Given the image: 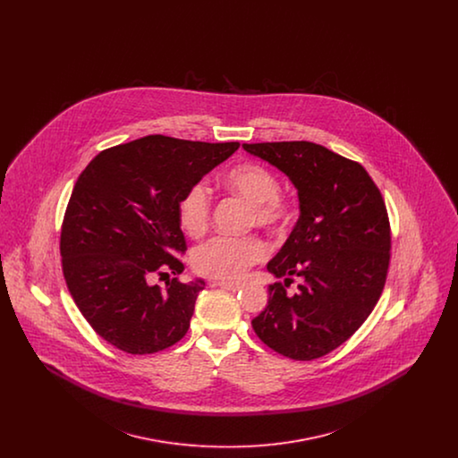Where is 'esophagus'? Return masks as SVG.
<instances>
[{"label": "esophagus", "instance_id": "34e87169", "mask_svg": "<svg viewBox=\"0 0 458 458\" xmlns=\"http://www.w3.org/2000/svg\"><path fill=\"white\" fill-rule=\"evenodd\" d=\"M215 284L225 288V290H230V292H237V290H240V284H233V282H215Z\"/></svg>", "mask_w": 458, "mask_h": 458}]
</instances>
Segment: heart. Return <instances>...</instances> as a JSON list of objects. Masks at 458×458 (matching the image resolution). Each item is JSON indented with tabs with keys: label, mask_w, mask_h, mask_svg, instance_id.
<instances>
[{
	"label": "heart",
	"mask_w": 458,
	"mask_h": 458,
	"mask_svg": "<svg viewBox=\"0 0 458 458\" xmlns=\"http://www.w3.org/2000/svg\"><path fill=\"white\" fill-rule=\"evenodd\" d=\"M221 183L233 194L243 197L252 206L250 223L262 228L282 230L290 219V208L280 196L276 176L256 161H245L221 174ZM180 228L191 235H202L211 219V196L204 183L191 185L178 200ZM267 256V245L258 237H215L192 252V266L197 273L218 278L235 280L247 267L261 262Z\"/></svg>",
	"instance_id": "b5f03b06"
}]
</instances>
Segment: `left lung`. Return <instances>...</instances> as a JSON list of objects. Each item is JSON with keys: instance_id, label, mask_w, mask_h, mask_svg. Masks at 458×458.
<instances>
[{"instance_id": "1", "label": "left lung", "mask_w": 458, "mask_h": 458, "mask_svg": "<svg viewBox=\"0 0 458 458\" xmlns=\"http://www.w3.org/2000/svg\"><path fill=\"white\" fill-rule=\"evenodd\" d=\"M278 168L297 189L301 216L280 252L267 262L284 285L269 284V301L252 327L269 349L312 360L340 347L377 304L390 264V221L369 174L327 148L307 142L243 144Z\"/></svg>"}]
</instances>
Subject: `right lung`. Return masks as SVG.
<instances>
[{"instance_id":"add662e5","label":"right lung","mask_w":458,"mask_h":458,"mask_svg":"<svg viewBox=\"0 0 458 458\" xmlns=\"http://www.w3.org/2000/svg\"><path fill=\"white\" fill-rule=\"evenodd\" d=\"M239 146L148 135L101 151L77 178L62 226L64 275L113 347L144 355L185 336L204 280L161 288L154 278L183 271L178 200Z\"/></svg>"}]
</instances>
